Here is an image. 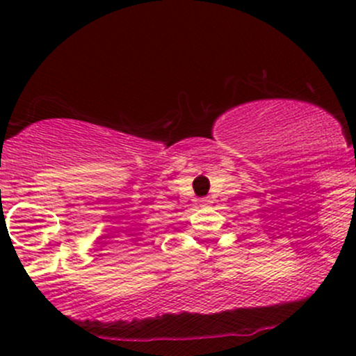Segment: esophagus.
Wrapping results in <instances>:
<instances>
[{
    "instance_id": "esophagus-1",
    "label": "esophagus",
    "mask_w": 356,
    "mask_h": 356,
    "mask_svg": "<svg viewBox=\"0 0 356 356\" xmlns=\"http://www.w3.org/2000/svg\"><path fill=\"white\" fill-rule=\"evenodd\" d=\"M198 203L201 204V207H207V204H210V200L203 198V200H198Z\"/></svg>"
}]
</instances>
